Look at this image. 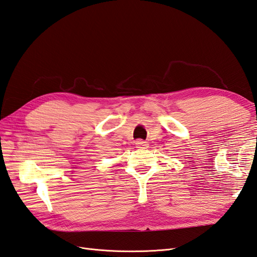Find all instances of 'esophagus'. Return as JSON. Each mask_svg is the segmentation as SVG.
Wrapping results in <instances>:
<instances>
[{"label":"esophagus","mask_w":257,"mask_h":257,"mask_svg":"<svg viewBox=\"0 0 257 257\" xmlns=\"http://www.w3.org/2000/svg\"><path fill=\"white\" fill-rule=\"evenodd\" d=\"M136 146H137V148H144V147L147 146V143L144 142V141H137Z\"/></svg>","instance_id":"34e87169"}]
</instances>
